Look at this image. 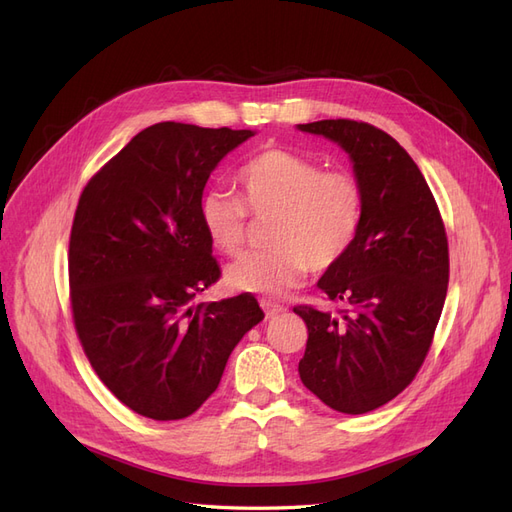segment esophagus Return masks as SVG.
<instances>
[{"label":"esophagus","mask_w":512,"mask_h":512,"mask_svg":"<svg viewBox=\"0 0 512 512\" xmlns=\"http://www.w3.org/2000/svg\"><path fill=\"white\" fill-rule=\"evenodd\" d=\"M260 307H262V312H265L267 318H273V316H277V314L286 312L284 305H277V303H273V301H269V299H260Z\"/></svg>","instance_id":"1"}]
</instances>
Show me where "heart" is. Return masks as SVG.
I'll return each instance as SVG.
<instances>
[{"mask_svg":"<svg viewBox=\"0 0 512 512\" xmlns=\"http://www.w3.org/2000/svg\"><path fill=\"white\" fill-rule=\"evenodd\" d=\"M241 198L222 190L205 192L198 203L200 224L215 250L241 254L247 211L254 218L275 215L262 254H247L226 269L230 290L280 297L303 282L307 271L339 265L359 237L365 190L344 168L324 166L288 149H265L247 160L239 175Z\"/></svg>","mask_w":512,"mask_h":512,"instance_id":"heart-1","label":"heart"}]
</instances>
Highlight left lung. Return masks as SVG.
<instances>
[{"instance_id":"8db88e82","label":"left lung","mask_w":512,"mask_h":512,"mask_svg":"<svg viewBox=\"0 0 512 512\" xmlns=\"http://www.w3.org/2000/svg\"><path fill=\"white\" fill-rule=\"evenodd\" d=\"M342 147L365 190L352 250L318 288L337 316L297 305L307 324L301 382L329 408L365 414L414 380L433 342L448 286V241L421 170L393 136L365 121L301 123Z\"/></svg>"}]
</instances>
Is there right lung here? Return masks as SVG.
Returning a JSON list of instances; mask_svg holds the SVG:
<instances>
[{
    "label": "right lung",
    "instance_id": "right-lung-1",
    "mask_svg": "<svg viewBox=\"0 0 512 512\" xmlns=\"http://www.w3.org/2000/svg\"><path fill=\"white\" fill-rule=\"evenodd\" d=\"M252 130L162 121L89 179L70 232V305L98 378L153 421L194 414L230 352L265 318L252 294L198 303L220 280L198 203L211 170Z\"/></svg>",
    "mask_w": 512,
    "mask_h": 512
}]
</instances>
